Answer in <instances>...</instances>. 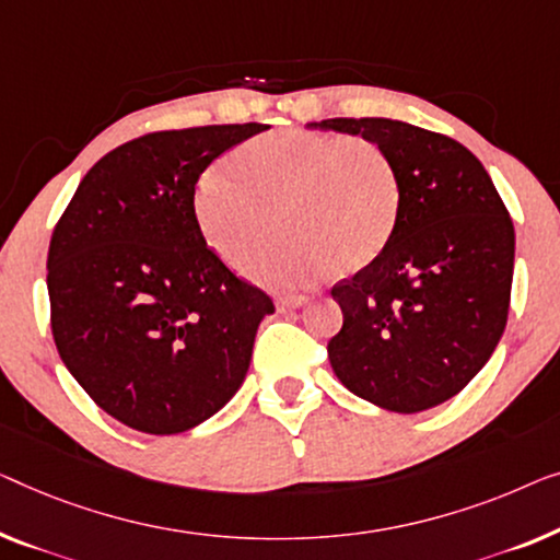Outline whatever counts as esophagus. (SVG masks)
<instances>
[{
    "mask_svg": "<svg viewBox=\"0 0 560 560\" xmlns=\"http://www.w3.org/2000/svg\"><path fill=\"white\" fill-rule=\"evenodd\" d=\"M307 298L305 295H280L278 298V307L280 311H295V307L305 305Z\"/></svg>",
    "mask_w": 560,
    "mask_h": 560,
    "instance_id": "esophagus-1",
    "label": "esophagus"
}]
</instances>
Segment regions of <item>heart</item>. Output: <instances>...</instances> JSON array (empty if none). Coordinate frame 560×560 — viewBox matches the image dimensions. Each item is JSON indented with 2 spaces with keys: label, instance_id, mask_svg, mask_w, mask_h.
Masks as SVG:
<instances>
[{
  "label": "heart",
  "instance_id": "heart-1",
  "mask_svg": "<svg viewBox=\"0 0 560 560\" xmlns=\"http://www.w3.org/2000/svg\"><path fill=\"white\" fill-rule=\"evenodd\" d=\"M232 172L207 168L194 186V214L207 245L237 260L270 237L247 267L275 282L320 278L330 265L361 270L392 240L401 182L378 143L320 131H272L232 153Z\"/></svg>",
  "mask_w": 560,
  "mask_h": 560
}]
</instances>
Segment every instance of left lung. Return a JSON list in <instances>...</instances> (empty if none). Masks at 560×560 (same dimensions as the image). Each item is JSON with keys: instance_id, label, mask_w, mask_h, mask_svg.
Listing matches in <instances>:
<instances>
[{"instance_id": "left-lung-1", "label": "left lung", "mask_w": 560, "mask_h": 560, "mask_svg": "<svg viewBox=\"0 0 560 560\" xmlns=\"http://www.w3.org/2000/svg\"><path fill=\"white\" fill-rule=\"evenodd\" d=\"M320 128L378 143L401 182L388 245L330 290L343 311L330 366L381 409H432L475 378L505 330L513 220L475 153L450 136L392 118H328Z\"/></svg>"}]
</instances>
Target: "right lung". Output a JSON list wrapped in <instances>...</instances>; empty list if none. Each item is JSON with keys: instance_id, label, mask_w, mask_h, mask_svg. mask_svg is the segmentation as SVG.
Listing matches in <instances>:
<instances>
[{"instance_id": "right-lung-1", "label": "right lung", "mask_w": 560, "mask_h": 560, "mask_svg": "<svg viewBox=\"0 0 560 560\" xmlns=\"http://www.w3.org/2000/svg\"><path fill=\"white\" fill-rule=\"evenodd\" d=\"M265 124L153 131L95 164L55 224L50 328L65 366L120 424L179 434L242 386L272 298L207 245L194 186Z\"/></svg>"}]
</instances>
